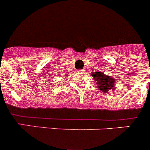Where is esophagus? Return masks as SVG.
I'll list each match as a JSON object with an SVG mask.
<instances>
[{
    "mask_svg": "<svg viewBox=\"0 0 150 150\" xmlns=\"http://www.w3.org/2000/svg\"><path fill=\"white\" fill-rule=\"evenodd\" d=\"M85 72V69H82V70H81V72Z\"/></svg>",
    "mask_w": 150,
    "mask_h": 150,
    "instance_id": "34e87169",
    "label": "esophagus"
}]
</instances>
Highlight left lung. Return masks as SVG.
I'll return each instance as SVG.
<instances>
[{"mask_svg": "<svg viewBox=\"0 0 150 150\" xmlns=\"http://www.w3.org/2000/svg\"><path fill=\"white\" fill-rule=\"evenodd\" d=\"M92 76L96 81V84L101 92L109 93L115 88V80L112 75H105L102 72H92Z\"/></svg>", "mask_w": 150, "mask_h": 150, "instance_id": "left-lung-1", "label": "left lung"}]
</instances>
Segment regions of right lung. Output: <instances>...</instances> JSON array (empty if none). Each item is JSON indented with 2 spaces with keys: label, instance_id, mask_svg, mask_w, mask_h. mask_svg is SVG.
Instances as JSON below:
<instances>
[{
  "label": "right lung",
  "instance_id": "right-lung-1",
  "mask_svg": "<svg viewBox=\"0 0 150 150\" xmlns=\"http://www.w3.org/2000/svg\"><path fill=\"white\" fill-rule=\"evenodd\" d=\"M68 75H69V74H67V76H68Z\"/></svg>",
  "mask_w": 150,
  "mask_h": 150
}]
</instances>
